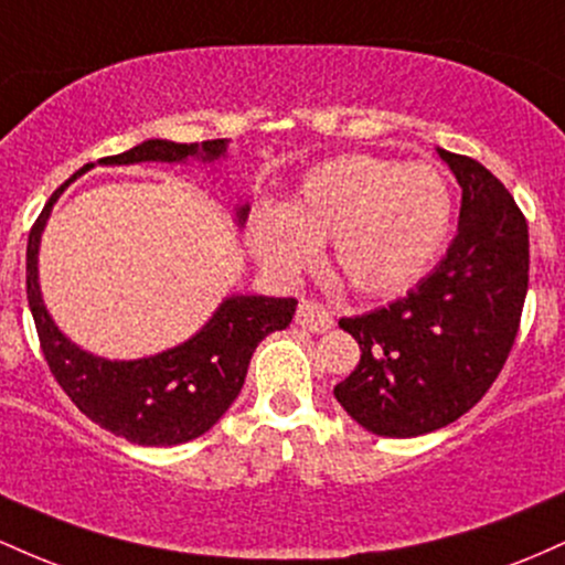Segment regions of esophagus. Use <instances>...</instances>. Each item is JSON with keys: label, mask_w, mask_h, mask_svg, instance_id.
<instances>
[{"label": "esophagus", "mask_w": 565, "mask_h": 565, "mask_svg": "<svg viewBox=\"0 0 565 565\" xmlns=\"http://www.w3.org/2000/svg\"><path fill=\"white\" fill-rule=\"evenodd\" d=\"M295 319L302 329H308V332H316V334L329 332V329L334 327L332 310H329L327 305L313 302V300H302L300 308H297Z\"/></svg>", "instance_id": "esophagus-1"}]
</instances>
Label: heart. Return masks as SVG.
Wrapping results in <instances>:
<instances>
[{
  "label": "heart",
  "instance_id": "obj_1",
  "mask_svg": "<svg viewBox=\"0 0 565 565\" xmlns=\"http://www.w3.org/2000/svg\"><path fill=\"white\" fill-rule=\"evenodd\" d=\"M454 196L438 167L348 153L305 174L287 206L265 204L246 225L260 265L295 276L332 242L337 276L353 291L385 297L427 274L451 231Z\"/></svg>",
  "mask_w": 565,
  "mask_h": 565
}]
</instances>
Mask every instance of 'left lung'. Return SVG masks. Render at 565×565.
Here are the masks:
<instances>
[{
	"label": "left lung",
	"instance_id": "left-lung-1",
	"mask_svg": "<svg viewBox=\"0 0 565 565\" xmlns=\"http://www.w3.org/2000/svg\"><path fill=\"white\" fill-rule=\"evenodd\" d=\"M462 188L459 228L433 274L406 297L340 319L361 348L334 398L374 436L414 438L483 398L508 361L529 289V225L476 159L438 148Z\"/></svg>",
	"mask_w": 565,
	"mask_h": 565
}]
</instances>
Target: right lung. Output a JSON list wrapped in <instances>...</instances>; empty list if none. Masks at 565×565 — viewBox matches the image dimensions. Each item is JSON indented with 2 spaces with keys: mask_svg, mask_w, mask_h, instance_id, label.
Masks as SVG:
<instances>
[{
  "mask_svg": "<svg viewBox=\"0 0 565 565\" xmlns=\"http://www.w3.org/2000/svg\"><path fill=\"white\" fill-rule=\"evenodd\" d=\"M228 140L172 142L146 140L100 164H140V161L199 159L204 164L225 157ZM84 164L44 204L29 233L25 249V295L34 316L44 361L82 414L114 436L140 446H178L204 436L228 412L242 393L246 369L255 348L270 332H281L295 316V297L231 295L220 302L210 321L183 345L138 361H108L87 353L55 327L39 289V242L53 204L79 174L93 170ZM249 204L238 206L236 223L244 225Z\"/></svg>",
  "mask_w": 565,
  "mask_h": 565,
  "instance_id": "obj_1",
  "label": "right lung"
}]
</instances>
